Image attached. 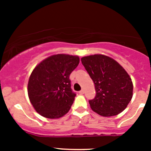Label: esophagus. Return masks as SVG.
<instances>
[{
  "label": "esophagus",
  "mask_w": 151,
  "mask_h": 151,
  "mask_svg": "<svg viewBox=\"0 0 151 151\" xmlns=\"http://www.w3.org/2000/svg\"><path fill=\"white\" fill-rule=\"evenodd\" d=\"M79 94H84V90H83V89H82V90L80 91H79Z\"/></svg>",
  "instance_id": "34e87169"
}]
</instances>
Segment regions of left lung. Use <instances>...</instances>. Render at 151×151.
I'll list each match as a JSON object with an SVG mask.
<instances>
[{"label": "left lung", "mask_w": 151, "mask_h": 151, "mask_svg": "<svg viewBox=\"0 0 151 151\" xmlns=\"http://www.w3.org/2000/svg\"><path fill=\"white\" fill-rule=\"evenodd\" d=\"M81 60L95 88V97L89 101L91 110L106 117L122 113L133 95V84L127 72L115 60L103 54L83 57Z\"/></svg>", "instance_id": "1"}]
</instances>
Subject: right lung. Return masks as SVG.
I'll list each match as a JSON object with an SVG mask.
<instances>
[{"instance_id": "right-lung-1", "label": "right lung", "mask_w": 151, "mask_h": 151, "mask_svg": "<svg viewBox=\"0 0 151 151\" xmlns=\"http://www.w3.org/2000/svg\"><path fill=\"white\" fill-rule=\"evenodd\" d=\"M79 57L59 54L48 57L35 67L28 82V95L35 110L47 119H59L71 108L76 94L69 75Z\"/></svg>"}]
</instances>
